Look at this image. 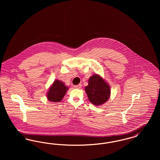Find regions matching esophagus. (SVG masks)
Segmentation results:
<instances>
[{"instance_id": "obj_1", "label": "esophagus", "mask_w": 160, "mask_h": 160, "mask_svg": "<svg viewBox=\"0 0 160 160\" xmlns=\"http://www.w3.org/2000/svg\"><path fill=\"white\" fill-rule=\"evenodd\" d=\"M74 87L76 89H80L82 88V84H78V85H75Z\"/></svg>"}]
</instances>
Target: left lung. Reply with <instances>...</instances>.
<instances>
[{
	"label": "left lung",
	"instance_id": "obj_1",
	"mask_svg": "<svg viewBox=\"0 0 160 160\" xmlns=\"http://www.w3.org/2000/svg\"><path fill=\"white\" fill-rule=\"evenodd\" d=\"M85 91L91 102L95 106L105 103L110 95V86L97 74H94L89 78L88 85L85 87Z\"/></svg>",
	"mask_w": 160,
	"mask_h": 160
}]
</instances>
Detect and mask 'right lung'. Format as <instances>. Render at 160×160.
Returning a JSON list of instances; mask_svg holds the SVG:
<instances>
[{"instance_id":"right-lung-1","label":"right lung","mask_w":160,"mask_h":160,"mask_svg":"<svg viewBox=\"0 0 160 160\" xmlns=\"http://www.w3.org/2000/svg\"><path fill=\"white\" fill-rule=\"evenodd\" d=\"M67 90L68 87H67L65 84L62 81L56 80L54 82L48 90L47 95V99L54 102H59L63 99Z\"/></svg>"}]
</instances>
